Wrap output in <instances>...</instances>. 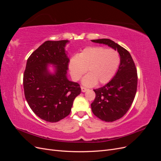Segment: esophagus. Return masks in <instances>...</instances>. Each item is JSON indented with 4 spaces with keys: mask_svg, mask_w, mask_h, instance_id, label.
Here are the masks:
<instances>
[{
    "mask_svg": "<svg viewBox=\"0 0 161 161\" xmlns=\"http://www.w3.org/2000/svg\"><path fill=\"white\" fill-rule=\"evenodd\" d=\"M81 91H82V92H85V91H87V89L86 88V87H84V86H81Z\"/></svg>",
    "mask_w": 161,
    "mask_h": 161,
    "instance_id": "esophagus-1",
    "label": "esophagus"
}]
</instances>
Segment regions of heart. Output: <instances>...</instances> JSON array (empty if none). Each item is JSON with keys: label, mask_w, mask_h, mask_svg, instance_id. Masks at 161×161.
I'll return each mask as SVG.
<instances>
[{"label": "heart", "mask_w": 161, "mask_h": 161, "mask_svg": "<svg viewBox=\"0 0 161 161\" xmlns=\"http://www.w3.org/2000/svg\"><path fill=\"white\" fill-rule=\"evenodd\" d=\"M120 64V56L118 51L105 47H89L82 50L77 56H73L69 60V69L73 80L82 79V84L86 86H93L99 82L103 85L109 82L118 70Z\"/></svg>", "instance_id": "b5f03b06"}]
</instances>
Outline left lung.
Returning a JSON list of instances; mask_svg holds the SVG:
<instances>
[{"instance_id":"1","label":"left lung","mask_w":161,"mask_h":161,"mask_svg":"<svg viewBox=\"0 0 161 161\" xmlns=\"http://www.w3.org/2000/svg\"><path fill=\"white\" fill-rule=\"evenodd\" d=\"M118 50L120 64L115 75L108 84L94 89L95 98L91 103L93 114L105 121H114L127 113L137 91L138 75L135 63L129 52L109 39L92 40Z\"/></svg>"}]
</instances>
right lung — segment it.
I'll return each instance as SVG.
<instances>
[{
  "mask_svg": "<svg viewBox=\"0 0 161 161\" xmlns=\"http://www.w3.org/2000/svg\"><path fill=\"white\" fill-rule=\"evenodd\" d=\"M68 40L46 41L29 57L23 75L24 94L30 108L39 118L57 122L69 115L80 85L68 80L69 58L64 49ZM55 65L52 75L47 64Z\"/></svg>",
  "mask_w": 161,
  "mask_h": 161,
  "instance_id": "add662e5",
  "label": "right lung"
}]
</instances>
